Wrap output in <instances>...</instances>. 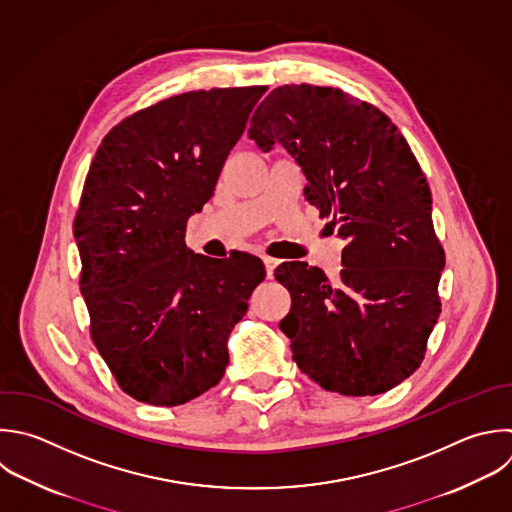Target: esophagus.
<instances>
[{
  "label": "esophagus",
  "mask_w": 512,
  "mask_h": 512,
  "mask_svg": "<svg viewBox=\"0 0 512 512\" xmlns=\"http://www.w3.org/2000/svg\"><path fill=\"white\" fill-rule=\"evenodd\" d=\"M262 262H264V266H266V276L272 278V276H274V270H276V266H278V260L272 258V256H264Z\"/></svg>",
  "instance_id": "1"
}]
</instances>
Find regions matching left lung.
Segmentation results:
<instances>
[{"instance_id":"left-lung-1","label":"left lung","mask_w":512,"mask_h":512,"mask_svg":"<svg viewBox=\"0 0 512 512\" xmlns=\"http://www.w3.org/2000/svg\"><path fill=\"white\" fill-rule=\"evenodd\" d=\"M248 136L262 152L276 142L288 150L308 180L306 200L346 242L336 284L304 262L276 268L292 296L280 322L292 358L330 392L394 388L424 358L444 268L430 188L410 146L372 104L310 84L272 90Z\"/></svg>"}]
</instances>
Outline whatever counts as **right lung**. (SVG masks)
Returning <instances> with one entry per match:
<instances>
[{
    "instance_id": "right-lung-1",
    "label": "right lung",
    "mask_w": 512,
    "mask_h": 512,
    "mask_svg": "<svg viewBox=\"0 0 512 512\" xmlns=\"http://www.w3.org/2000/svg\"><path fill=\"white\" fill-rule=\"evenodd\" d=\"M266 86L186 92L140 110L102 140L74 236L92 340L120 388L178 406L220 382L228 336L264 280L260 258L216 260L186 246V222Z\"/></svg>"
}]
</instances>
